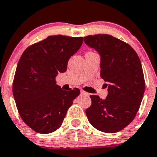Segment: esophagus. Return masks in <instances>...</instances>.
<instances>
[{"mask_svg":"<svg viewBox=\"0 0 157 157\" xmlns=\"http://www.w3.org/2000/svg\"><path fill=\"white\" fill-rule=\"evenodd\" d=\"M80 93L81 94H82V95H86V96H89V94L87 93L86 91H85L83 90H80Z\"/></svg>","mask_w":157,"mask_h":157,"instance_id":"34e87169","label":"esophagus"}]
</instances>
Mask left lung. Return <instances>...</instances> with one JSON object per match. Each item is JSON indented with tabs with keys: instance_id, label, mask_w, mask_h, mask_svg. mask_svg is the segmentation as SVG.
<instances>
[{
	"instance_id": "1",
	"label": "left lung",
	"mask_w": 157,
	"mask_h": 157,
	"mask_svg": "<svg viewBox=\"0 0 157 157\" xmlns=\"http://www.w3.org/2000/svg\"><path fill=\"white\" fill-rule=\"evenodd\" d=\"M84 41L99 53L100 75L109 82L106 99L90 96L87 118L99 131L118 132L134 120L142 101L145 79L141 62L129 44L111 35L88 36Z\"/></svg>"
}]
</instances>
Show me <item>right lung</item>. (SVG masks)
Listing matches in <instances>:
<instances>
[{
    "mask_svg": "<svg viewBox=\"0 0 157 157\" xmlns=\"http://www.w3.org/2000/svg\"><path fill=\"white\" fill-rule=\"evenodd\" d=\"M83 37L50 36L25 49L13 80V95L22 121L38 133L48 134L61 126L78 88L64 90L56 84L69 58L82 44Z\"/></svg>",
    "mask_w": 157,
    "mask_h": 157,
    "instance_id": "right-lung-1",
    "label": "right lung"
}]
</instances>
